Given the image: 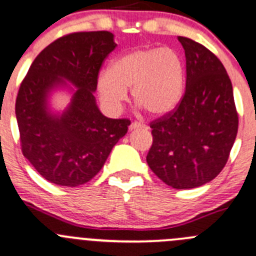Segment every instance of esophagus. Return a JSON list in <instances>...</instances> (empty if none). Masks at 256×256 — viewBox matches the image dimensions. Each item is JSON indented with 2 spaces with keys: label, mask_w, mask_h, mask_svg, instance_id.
Returning <instances> with one entry per match:
<instances>
[{
  "label": "esophagus",
  "mask_w": 256,
  "mask_h": 256,
  "mask_svg": "<svg viewBox=\"0 0 256 256\" xmlns=\"http://www.w3.org/2000/svg\"><path fill=\"white\" fill-rule=\"evenodd\" d=\"M142 126H144L140 123H138V122H133V123L130 126V130H136V128H142Z\"/></svg>",
  "instance_id": "esophagus-1"
}]
</instances>
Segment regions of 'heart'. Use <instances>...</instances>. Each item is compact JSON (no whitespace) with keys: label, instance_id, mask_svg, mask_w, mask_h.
<instances>
[{"label":"heart","instance_id":"obj_1","mask_svg":"<svg viewBox=\"0 0 256 256\" xmlns=\"http://www.w3.org/2000/svg\"><path fill=\"white\" fill-rule=\"evenodd\" d=\"M96 88L102 103L110 112L122 108L128 89H132L136 103L150 116H167L184 96V62L168 48H136L113 60L110 69L98 75Z\"/></svg>","mask_w":256,"mask_h":256}]
</instances>
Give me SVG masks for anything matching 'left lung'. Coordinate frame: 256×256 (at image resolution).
<instances>
[{
  "label": "left lung",
  "instance_id": "1",
  "mask_svg": "<svg viewBox=\"0 0 256 256\" xmlns=\"http://www.w3.org/2000/svg\"><path fill=\"white\" fill-rule=\"evenodd\" d=\"M186 56V92L174 112L150 123L147 163L177 190L212 181L225 167L238 134L231 80L220 60L191 38L178 36Z\"/></svg>",
  "mask_w": 256,
  "mask_h": 256
}]
</instances>
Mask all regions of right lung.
<instances>
[{"instance_id": "obj_1", "label": "right lung", "mask_w": 256, "mask_h": 256, "mask_svg": "<svg viewBox=\"0 0 256 256\" xmlns=\"http://www.w3.org/2000/svg\"><path fill=\"white\" fill-rule=\"evenodd\" d=\"M116 46L109 31L62 36L38 54L21 82L14 110L22 153L51 184H86L128 130L130 122L106 118L94 96L99 69ZM59 90L72 96L62 112L50 106Z\"/></svg>"}]
</instances>
